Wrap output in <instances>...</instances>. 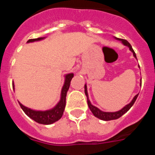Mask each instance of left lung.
<instances>
[{
  "label": "left lung",
  "instance_id": "1",
  "mask_svg": "<svg viewBox=\"0 0 155 155\" xmlns=\"http://www.w3.org/2000/svg\"><path fill=\"white\" fill-rule=\"evenodd\" d=\"M114 39H116V40L120 41V42H121L124 45V46H127V47L129 48V50H130V51L133 53V55H134V57L137 59L136 53H134V50H133V48H132V46H131V45L130 44V43H129V42L126 40V39H119V38H116V37H115V36H114ZM140 85H141V81H140ZM84 93H85V95H86V97H87V105H88V107H89L90 110L91 111V113H93V115H94L95 117L100 119V120H104V121H109V120H117V119H119L120 117H121L123 115L125 114L127 111H129V109L132 107L133 105H134V102H135V101H136L137 98L138 94H136V95L134 97V98L132 99V101H131V102H130L129 104L126 105L124 108H122L120 110L116 111V112H103V111H102L101 109H99L98 108H97L96 106H94V105H93L91 103V102H90V100H89V97H88V94H87V85H86V84H84Z\"/></svg>",
  "mask_w": 155,
  "mask_h": 155
}]
</instances>
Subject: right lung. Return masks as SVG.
I'll return each mask as SVG.
<instances>
[{"label": "right lung", "instance_id": "add662e5", "mask_svg": "<svg viewBox=\"0 0 155 155\" xmlns=\"http://www.w3.org/2000/svg\"><path fill=\"white\" fill-rule=\"evenodd\" d=\"M46 38V37H40V38H37V39H28L27 41V43L43 40ZM73 73H69L64 75V83L62 87V89H61V98L54 107L50 109H47V110H35V109H30V108L25 106L21 102H18L19 105L22 109V110L24 111V113L31 120H33L34 121L40 124L50 125V124L58 121L64 114V109H65L66 106V96H67V93H68L70 87L71 81L73 78ZM13 89L15 91V84L14 83Z\"/></svg>", "mask_w": 155, "mask_h": 155}]
</instances>
